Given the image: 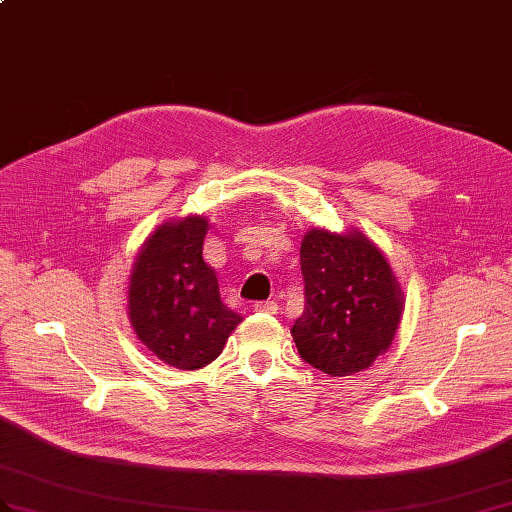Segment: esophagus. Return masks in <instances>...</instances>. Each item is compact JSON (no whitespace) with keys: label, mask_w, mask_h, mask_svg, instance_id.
I'll use <instances>...</instances> for the list:
<instances>
[{"label":"esophagus","mask_w":512,"mask_h":512,"mask_svg":"<svg viewBox=\"0 0 512 512\" xmlns=\"http://www.w3.org/2000/svg\"><path fill=\"white\" fill-rule=\"evenodd\" d=\"M256 313H269V315H276L278 313V304L276 302H258L254 304Z\"/></svg>","instance_id":"esophagus-1"}]
</instances>
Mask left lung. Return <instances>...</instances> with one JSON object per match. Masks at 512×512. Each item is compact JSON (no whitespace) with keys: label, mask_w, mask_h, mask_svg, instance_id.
Here are the masks:
<instances>
[{"label":"left lung","mask_w":512,"mask_h":512,"mask_svg":"<svg viewBox=\"0 0 512 512\" xmlns=\"http://www.w3.org/2000/svg\"><path fill=\"white\" fill-rule=\"evenodd\" d=\"M304 313L293 328L297 352L328 376H354L389 350L404 293L384 254L363 232L313 228L299 247Z\"/></svg>","instance_id":"left-lung-1"}]
</instances>
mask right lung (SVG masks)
<instances>
[{
	"instance_id": "right-lung-1",
	"label": "right lung",
	"mask_w": 512,
	"mask_h": 512,
	"mask_svg": "<svg viewBox=\"0 0 512 512\" xmlns=\"http://www.w3.org/2000/svg\"><path fill=\"white\" fill-rule=\"evenodd\" d=\"M206 217L158 226L143 243L128 286L130 323L162 363L202 369L221 354L241 323L221 302L215 269L204 263Z\"/></svg>"
}]
</instances>
